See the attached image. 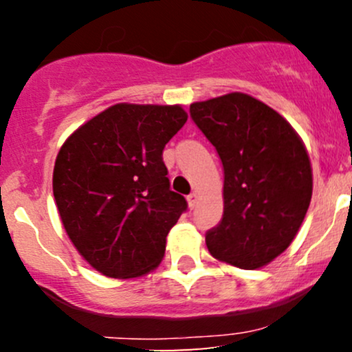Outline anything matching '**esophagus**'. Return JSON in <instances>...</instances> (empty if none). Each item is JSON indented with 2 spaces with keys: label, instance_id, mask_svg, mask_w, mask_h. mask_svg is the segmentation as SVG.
Instances as JSON below:
<instances>
[{
  "label": "esophagus",
  "instance_id": "1",
  "mask_svg": "<svg viewBox=\"0 0 352 352\" xmlns=\"http://www.w3.org/2000/svg\"><path fill=\"white\" fill-rule=\"evenodd\" d=\"M187 201H188L190 208H195L197 201H199V195H197V193H190V195L187 197Z\"/></svg>",
  "mask_w": 352,
  "mask_h": 352
}]
</instances>
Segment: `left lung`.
Listing matches in <instances>:
<instances>
[{
  "instance_id": "8db88e82",
  "label": "left lung",
  "mask_w": 352,
  "mask_h": 352,
  "mask_svg": "<svg viewBox=\"0 0 352 352\" xmlns=\"http://www.w3.org/2000/svg\"><path fill=\"white\" fill-rule=\"evenodd\" d=\"M190 116L225 172L223 218L207 232L208 252L236 268H261L292 245L308 212V151L285 117L243 92L193 102Z\"/></svg>"
}]
</instances>
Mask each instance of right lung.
<instances>
[{"mask_svg":"<svg viewBox=\"0 0 352 352\" xmlns=\"http://www.w3.org/2000/svg\"><path fill=\"white\" fill-rule=\"evenodd\" d=\"M185 122L182 106L120 102L60 147L52 172L60 221L104 276H142L162 261L168 232L187 210L170 190L162 152Z\"/></svg>","mask_w":352,"mask_h":352,"instance_id":"right-lung-1","label":"right lung"}]
</instances>
